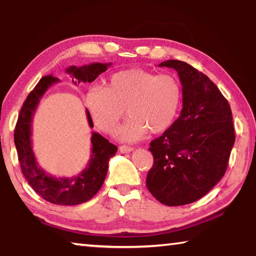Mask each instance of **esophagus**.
<instances>
[{
  "instance_id": "34e87169",
  "label": "esophagus",
  "mask_w": 256,
  "mask_h": 256,
  "mask_svg": "<svg viewBox=\"0 0 256 256\" xmlns=\"http://www.w3.org/2000/svg\"><path fill=\"white\" fill-rule=\"evenodd\" d=\"M134 149L132 148V146H120V151L122 154H130V152H132Z\"/></svg>"
}]
</instances>
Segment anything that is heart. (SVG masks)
Here are the masks:
<instances>
[{"label":"heart","mask_w":256,"mask_h":256,"mask_svg":"<svg viewBox=\"0 0 256 256\" xmlns=\"http://www.w3.org/2000/svg\"><path fill=\"white\" fill-rule=\"evenodd\" d=\"M84 104L94 124L108 134L115 132L126 108L130 118L118 138L136 142L149 131L158 134L172 126L183 104V89L172 74L128 68L112 74L105 88L90 89Z\"/></svg>","instance_id":"b5f03b06"}]
</instances>
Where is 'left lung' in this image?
<instances>
[{
    "instance_id": "left-lung-1",
    "label": "left lung",
    "mask_w": 256,
    "mask_h": 256,
    "mask_svg": "<svg viewBox=\"0 0 256 256\" xmlns=\"http://www.w3.org/2000/svg\"><path fill=\"white\" fill-rule=\"evenodd\" d=\"M183 89L180 118L150 142L154 166L146 176L149 192L162 204L196 202L222 178L235 144L232 114L214 82L190 64L168 60Z\"/></svg>"
}]
</instances>
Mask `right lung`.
Listing matches in <instances>:
<instances>
[{
	"label": "right lung",
	"instance_id": "1",
	"mask_svg": "<svg viewBox=\"0 0 256 256\" xmlns=\"http://www.w3.org/2000/svg\"><path fill=\"white\" fill-rule=\"evenodd\" d=\"M112 63H92L84 66H68L66 72L72 76L74 84L92 82L105 72ZM60 79L45 76L38 82L21 107L14 130V144L18 152L21 170L29 185L44 200L58 206H76L89 201L100 190L106 178L110 159L115 156L118 146L97 132H92L90 159L84 170L73 177H55L48 175L38 164L32 144V123L40 98L52 84ZM90 128L94 123L88 110H86Z\"/></svg>",
	"mask_w": 256,
	"mask_h": 256
}]
</instances>
